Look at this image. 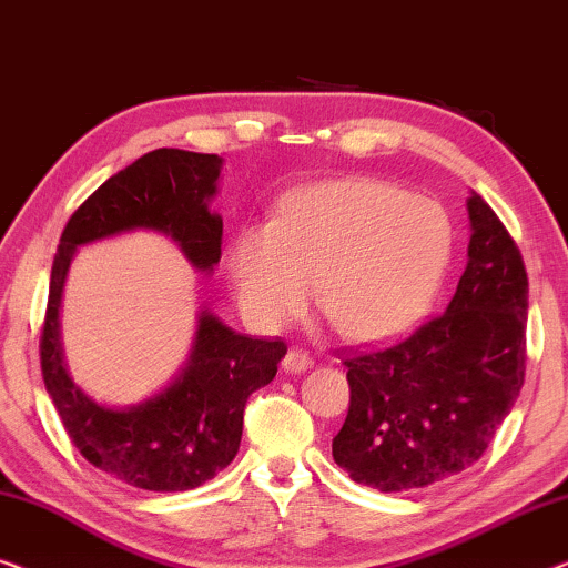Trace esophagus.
I'll return each mask as SVG.
<instances>
[{"label": "esophagus", "mask_w": 568, "mask_h": 568, "mask_svg": "<svg viewBox=\"0 0 568 568\" xmlns=\"http://www.w3.org/2000/svg\"><path fill=\"white\" fill-rule=\"evenodd\" d=\"M311 365H314V357H311L306 349H298V347L287 349V355L283 357L285 373H303V371H308Z\"/></svg>", "instance_id": "1"}]
</instances>
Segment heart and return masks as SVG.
<instances>
[{
    "label": "heart",
    "mask_w": 568,
    "mask_h": 568,
    "mask_svg": "<svg viewBox=\"0 0 568 568\" xmlns=\"http://www.w3.org/2000/svg\"><path fill=\"white\" fill-rule=\"evenodd\" d=\"M450 221L427 197L371 180L295 193L275 226L250 229L231 254L246 314L281 326L308 306L353 342H381L422 316L450 260Z\"/></svg>",
    "instance_id": "1"
}]
</instances>
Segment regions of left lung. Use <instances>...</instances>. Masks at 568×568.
Instances as JSON below:
<instances>
[{
	"label": "left lung",
	"mask_w": 568,
	"mask_h": 568,
	"mask_svg": "<svg viewBox=\"0 0 568 568\" xmlns=\"http://www.w3.org/2000/svg\"><path fill=\"white\" fill-rule=\"evenodd\" d=\"M468 265L445 314L345 361L347 419L332 455L357 484L414 491L481 458L525 383L527 273L505 223L468 197Z\"/></svg>",
	"instance_id": "1"
}]
</instances>
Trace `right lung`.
Wrapping results in <instances>:
<instances>
[{"label": "right lung", "mask_w": 568, "mask_h": 568, "mask_svg": "<svg viewBox=\"0 0 568 568\" xmlns=\"http://www.w3.org/2000/svg\"><path fill=\"white\" fill-rule=\"evenodd\" d=\"M221 156L156 149L135 159L94 190L63 229L48 285L41 332V371L48 396L71 443L118 481L146 491L195 489L234 460L242 443L244 406L275 378L287 347L277 339L236 334L201 311L187 365L162 394L110 409L74 386L63 365L59 308L77 246L151 229L172 236L190 265L211 273L221 260L223 221L207 211Z\"/></svg>", "instance_id": "obj_1"}]
</instances>
